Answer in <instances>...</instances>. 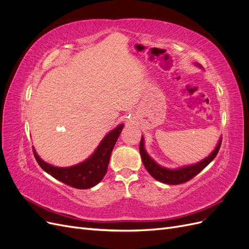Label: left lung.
Returning <instances> with one entry per match:
<instances>
[{
    "instance_id": "1",
    "label": "left lung",
    "mask_w": 249,
    "mask_h": 249,
    "mask_svg": "<svg viewBox=\"0 0 249 249\" xmlns=\"http://www.w3.org/2000/svg\"><path fill=\"white\" fill-rule=\"evenodd\" d=\"M196 65L199 67L200 65L196 63ZM221 145V137L218 141L215 149L211 153L207 158L201 160L200 162H197L192 165H186V166H182L175 169H170L163 167L161 165L158 164L152 157H150L144 146V138L143 136L141 137L140 145H139V152L143 164L148 171V173L157 180H159L161 183L168 184V185H178L188 182V180L194 178L196 175L205 168L206 166L214 160V158L217 156L218 152H219V148Z\"/></svg>"
}]
</instances>
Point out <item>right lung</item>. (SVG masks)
<instances>
[{
	"label": "right lung",
	"instance_id": "obj_1",
	"mask_svg": "<svg viewBox=\"0 0 249 249\" xmlns=\"http://www.w3.org/2000/svg\"><path fill=\"white\" fill-rule=\"evenodd\" d=\"M124 124L117 125L101 141L99 146L85 161L70 167H57L44 162L33 148L39 166L53 178L77 189H89L99 184L107 173L113 147L123 131Z\"/></svg>",
	"mask_w": 249,
	"mask_h": 249
}]
</instances>
